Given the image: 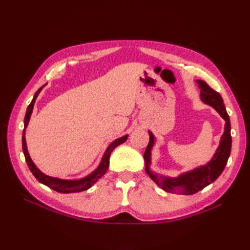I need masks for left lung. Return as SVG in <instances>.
<instances>
[{"label":"left lung","mask_w":250,"mask_h":250,"mask_svg":"<svg viewBox=\"0 0 250 250\" xmlns=\"http://www.w3.org/2000/svg\"><path fill=\"white\" fill-rule=\"evenodd\" d=\"M200 88V99L203 103L215 108L221 118L225 121L224 132L220 139V143L215 154L211 160L203 166L195 168L191 171L180 174L177 177H169L160 174L154 173L150 169L151 166V150H152L155 137L151 131L149 132V144L144 153V160H145L146 172L150 178L154 183L162 188L164 191L169 193H177L184 195H192L201 191L202 188L208 187L211 183L220 176L223 172L226 164H228L229 157L231 150V135H230V121L228 115V111L224 106L223 99L220 94L217 93L211 87L208 85V83L203 80H196Z\"/></svg>","instance_id":"1"}]
</instances>
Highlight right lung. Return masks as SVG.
I'll list each match as a JSON object with an SVG mask.
<instances>
[{
    "mask_svg": "<svg viewBox=\"0 0 250 250\" xmlns=\"http://www.w3.org/2000/svg\"><path fill=\"white\" fill-rule=\"evenodd\" d=\"M46 85V84H44ZM42 85L37 92L35 93L33 99L30 103V105L27 108V112L25 116V120H24V131H22V151H24V155L26 158V162L28 167L30 169V171L32 172L33 175L35 176V178L40 181L41 184L49 187L52 190H54L58 193H63V194H67V193H77V192H81V191H85L88 190V188L94 186L98 180H99L105 173H106L108 166H109V156L110 153L112 152V150L115 149L116 147H118L121 144H123L124 142L127 141L128 134L124 135L122 138H119L117 140L113 141L112 143L109 144V146L107 147V149L105 150V152L102 156V160L98 166L97 169L94 170L92 173H89L88 175H86L85 177H82L80 179H62V178H57V177H52L49 175H46V174L42 173L39 168L36 167L35 164L32 162L31 157L29 155L28 149H27V144H26V128L28 126V123L30 121V117H31V113L33 111V106L37 96L41 93V90L43 88Z\"/></svg>",
    "mask_w": 250,
    "mask_h": 250,
    "instance_id": "obj_1",
    "label": "right lung"
}]
</instances>
